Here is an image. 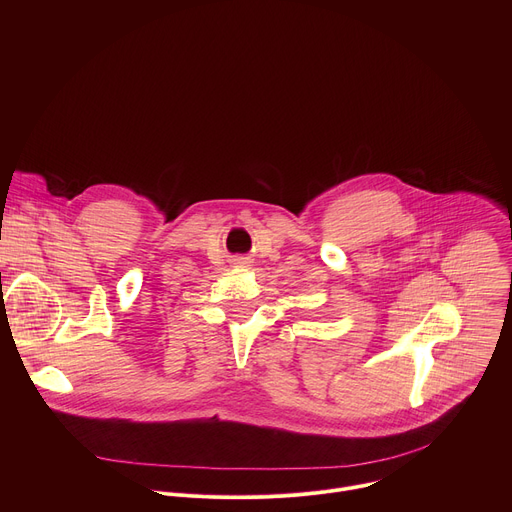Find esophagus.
Returning a JSON list of instances; mask_svg holds the SVG:
<instances>
[{
  "instance_id": "1",
  "label": "esophagus",
  "mask_w": 512,
  "mask_h": 512,
  "mask_svg": "<svg viewBox=\"0 0 512 512\" xmlns=\"http://www.w3.org/2000/svg\"><path fill=\"white\" fill-rule=\"evenodd\" d=\"M239 263H241V267H245V265H249V263H247V261H245V259H243V261H239Z\"/></svg>"
}]
</instances>
